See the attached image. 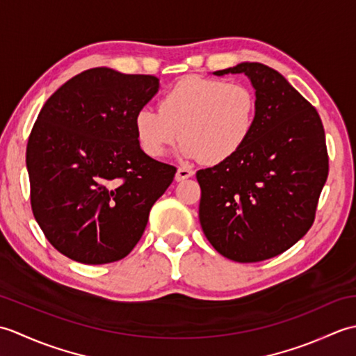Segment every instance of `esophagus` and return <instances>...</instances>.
<instances>
[{"mask_svg":"<svg viewBox=\"0 0 356 356\" xmlns=\"http://www.w3.org/2000/svg\"><path fill=\"white\" fill-rule=\"evenodd\" d=\"M193 174H194L193 170L185 168V166H180V168H177V172H176V180H177V182H182V180L191 177Z\"/></svg>","mask_w":356,"mask_h":356,"instance_id":"34e87169","label":"esophagus"}]
</instances>
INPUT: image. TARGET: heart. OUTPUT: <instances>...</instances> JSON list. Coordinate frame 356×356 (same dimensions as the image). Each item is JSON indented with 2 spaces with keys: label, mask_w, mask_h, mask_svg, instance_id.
I'll return each mask as SVG.
<instances>
[{
  "label": "heart",
  "mask_w": 356,
  "mask_h": 356,
  "mask_svg": "<svg viewBox=\"0 0 356 356\" xmlns=\"http://www.w3.org/2000/svg\"><path fill=\"white\" fill-rule=\"evenodd\" d=\"M257 116V99L241 82L185 78L166 92L159 110L134 115V133L143 153L162 157L182 136L180 153L217 165L243 148Z\"/></svg>",
  "instance_id": "1"
}]
</instances>
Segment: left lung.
I'll return each mask as SVG.
<instances>
[{
  "label": "left lung",
  "instance_id": "1",
  "mask_svg": "<svg viewBox=\"0 0 356 356\" xmlns=\"http://www.w3.org/2000/svg\"><path fill=\"white\" fill-rule=\"evenodd\" d=\"M228 73H245L255 88V125L236 156L195 174L199 218L218 254L255 263L311 229L329 174L326 136L318 111L277 70L241 63L214 72Z\"/></svg>",
  "mask_w": 356,
  "mask_h": 356
}]
</instances>
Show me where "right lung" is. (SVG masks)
<instances>
[{
  "mask_svg": "<svg viewBox=\"0 0 356 356\" xmlns=\"http://www.w3.org/2000/svg\"><path fill=\"white\" fill-rule=\"evenodd\" d=\"M159 92L151 74L82 72L53 93L29 136L30 203L50 245L84 264L124 259L176 174L143 153L134 115Z\"/></svg>",
  "mask_w": 356,
  "mask_h": 356,
  "instance_id": "add662e5",
  "label": "right lung"
}]
</instances>
